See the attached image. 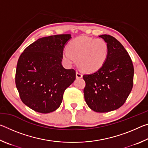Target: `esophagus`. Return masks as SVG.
Returning <instances> with one entry per match:
<instances>
[{"mask_svg": "<svg viewBox=\"0 0 148 148\" xmlns=\"http://www.w3.org/2000/svg\"><path fill=\"white\" fill-rule=\"evenodd\" d=\"M82 74L79 72H76V78H82Z\"/></svg>", "mask_w": 148, "mask_h": 148, "instance_id": "34e87169", "label": "esophagus"}]
</instances>
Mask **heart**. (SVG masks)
Returning <instances> with one entry per match:
<instances>
[{"label":"heart","mask_w":148,"mask_h":148,"mask_svg":"<svg viewBox=\"0 0 148 148\" xmlns=\"http://www.w3.org/2000/svg\"><path fill=\"white\" fill-rule=\"evenodd\" d=\"M109 47L103 39L80 36L70 42L68 49L62 52V58L67 66L73 65L76 59L84 71L92 73L101 69L108 56Z\"/></svg>","instance_id":"b5f03b06"}]
</instances>
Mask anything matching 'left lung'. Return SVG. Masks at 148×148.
Masks as SVG:
<instances>
[{
  "label": "left lung",
  "instance_id": "8db88e82",
  "mask_svg": "<svg viewBox=\"0 0 148 148\" xmlns=\"http://www.w3.org/2000/svg\"><path fill=\"white\" fill-rule=\"evenodd\" d=\"M106 42L108 56L98 71L83 76L86 82L84 98L96 112H108L123 104L133 86L134 67L123 45L110 35L99 36Z\"/></svg>",
  "mask_w": 148,
  "mask_h": 148
}]
</instances>
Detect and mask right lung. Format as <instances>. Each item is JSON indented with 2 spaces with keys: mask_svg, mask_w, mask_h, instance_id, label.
<instances>
[{
  "mask_svg": "<svg viewBox=\"0 0 148 148\" xmlns=\"http://www.w3.org/2000/svg\"><path fill=\"white\" fill-rule=\"evenodd\" d=\"M71 34L39 38L26 47L17 61L16 85L22 102L39 113L61 105L64 90L76 79L74 69L62 66V54Z\"/></svg>",
  "mask_w": 148,
  "mask_h": 148,
  "instance_id": "obj_1",
  "label": "right lung"
}]
</instances>
